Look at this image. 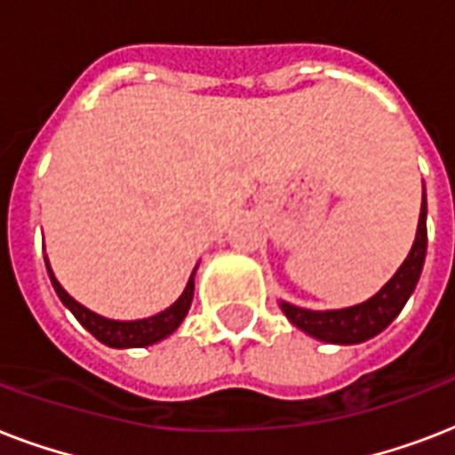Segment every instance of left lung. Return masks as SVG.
Returning <instances> with one entry per match:
<instances>
[{
	"mask_svg": "<svg viewBox=\"0 0 455 455\" xmlns=\"http://www.w3.org/2000/svg\"><path fill=\"white\" fill-rule=\"evenodd\" d=\"M425 252H427V198H425L423 184L416 241L395 276L389 278L373 298L352 304V307H342V309H304L285 299H278V304L288 321L311 338L331 342V345H359L375 338L399 316L403 304L409 302L416 291L425 264Z\"/></svg>",
	"mask_w": 455,
	"mask_h": 455,
	"instance_id": "left-lung-1",
	"label": "left lung"
}]
</instances>
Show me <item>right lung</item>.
Returning <instances> with one entry per match:
<instances>
[{"label": "right lung", "instance_id": "add662e5", "mask_svg": "<svg viewBox=\"0 0 455 455\" xmlns=\"http://www.w3.org/2000/svg\"><path fill=\"white\" fill-rule=\"evenodd\" d=\"M46 274L52 278V285L59 299L66 304L68 309L73 311V316L80 321L84 328H87L92 335H94L99 342L108 347H116V349H130V347H151L160 339L170 338L172 332L177 331L181 321L186 318L188 309H191L193 302V288H196V271H198V264L196 269L191 271L188 276V283H186L184 292L179 295L177 302H172L167 309L157 311L148 318H134V321H116V318H106L96 311L87 309L84 304H80L75 298H70L66 292V288L59 283V278L53 276L52 264H49V257H44Z\"/></svg>", "mask_w": 455, "mask_h": 455}]
</instances>
